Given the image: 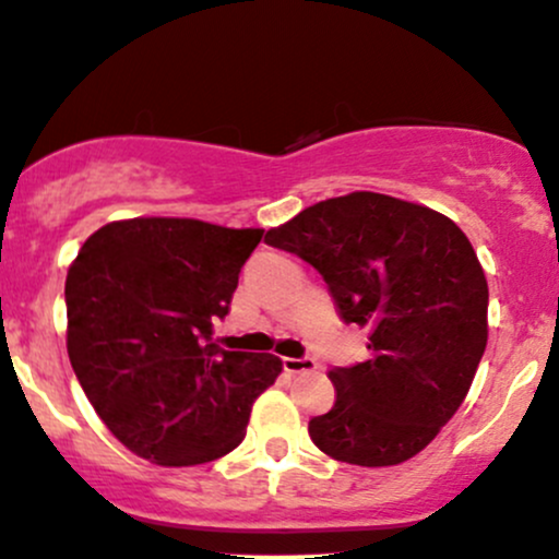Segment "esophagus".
Instances as JSON below:
<instances>
[{"mask_svg":"<svg viewBox=\"0 0 559 559\" xmlns=\"http://www.w3.org/2000/svg\"><path fill=\"white\" fill-rule=\"evenodd\" d=\"M282 368L287 373H308V370L319 368V362L313 357H282Z\"/></svg>","mask_w":559,"mask_h":559,"instance_id":"obj_1","label":"esophagus"}]
</instances>
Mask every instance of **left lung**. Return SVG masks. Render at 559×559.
<instances>
[{
    "instance_id": "8db88e82",
    "label": "left lung",
    "mask_w": 559,
    "mask_h": 559,
    "mask_svg": "<svg viewBox=\"0 0 559 559\" xmlns=\"http://www.w3.org/2000/svg\"><path fill=\"white\" fill-rule=\"evenodd\" d=\"M266 243L321 274L342 321L368 326L365 362L329 370L336 402L308 423L326 456L394 466L456 415L487 347V280L469 238L430 206L373 191L319 202Z\"/></svg>"
}]
</instances>
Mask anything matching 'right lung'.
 Instances as JSON below:
<instances>
[{
  "instance_id": "right-lung-1",
  "label": "right lung",
  "mask_w": 559,
  "mask_h": 559,
  "mask_svg": "<svg viewBox=\"0 0 559 559\" xmlns=\"http://www.w3.org/2000/svg\"><path fill=\"white\" fill-rule=\"evenodd\" d=\"M259 227L186 217L103 225L67 272V353L85 396L136 456L194 466L246 438L282 360L212 340Z\"/></svg>"
}]
</instances>
